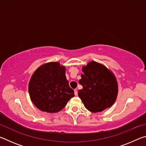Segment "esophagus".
I'll return each instance as SVG.
<instances>
[{
  "label": "esophagus",
  "mask_w": 146,
  "mask_h": 146,
  "mask_svg": "<svg viewBox=\"0 0 146 146\" xmlns=\"http://www.w3.org/2000/svg\"><path fill=\"white\" fill-rule=\"evenodd\" d=\"M74 91H75V95L76 96H77L78 95V91H77V90H76V89H75V90H74Z\"/></svg>",
  "instance_id": "34e87169"
}]
</instances>
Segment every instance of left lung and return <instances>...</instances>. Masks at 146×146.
Listing matches in <instances>:
<instances>
[{
	"instance_id": "left-lung-1",
	"label": "left lung",
	"mask_w": 146,
	"mask_h": 146,
	"mask_svg": "<svg viewBox=\"0 0 146 146\" xmlns=\"http://www.w3.org/2000/svg\"><path fill=\"white\" fill-rule=\"evenodd\" d=\"M79 83L83 88L78 92L90 111H102L117 99L118 86L115 76L102 64L92 61L83 67Z\"/></svg>"
}]
</instances>
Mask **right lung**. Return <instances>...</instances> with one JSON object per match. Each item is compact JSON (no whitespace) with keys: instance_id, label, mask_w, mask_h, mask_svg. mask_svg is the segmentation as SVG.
Returning <instances> with one entry per match:
<instances>
[{"instance_id":"1","label":"right lung","mask_w":146,"mask_h":146,"mask_svg":"<svg viewBox=\"0 0 146 146\" xmlns=\"http://www.w3.org/2000/svg\"><path fill=\"white\" fill-rule=\"evenodd\" d=\"M65 70V67L55 62L40 66L33 74L29 82V93L32 102L40 110L56 113L74 97Z\"/></svg>"}]
</instances>
